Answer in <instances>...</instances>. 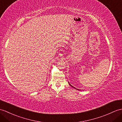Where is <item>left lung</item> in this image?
I'll use <instances>...</instances> for the list:
<instances>
[{"instance_id":"1","label":"left lung","mask_w":122,"mask_h":122,"mask_svg":"<svg viewBox=\"0 0 122 122\" xmlns=\"http://www.w3.org/2000/svg\"><path fill=\"white\" fill-rule=\"evenodd\" d=\"M69 84H70V86H72V87H73V86H72V85H71V84H70V83H69ZM74 88H75V87H74ZM77 90H80V89H77Z\"/></svg>"}]
</instances>
